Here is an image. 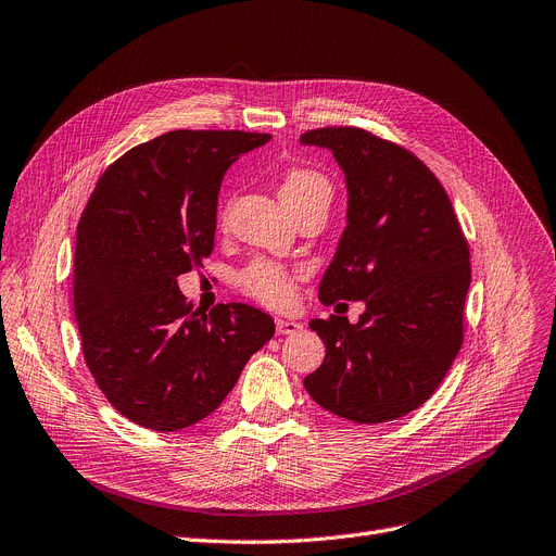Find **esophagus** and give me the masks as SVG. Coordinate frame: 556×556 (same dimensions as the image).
<instances>
[{
  "mask_svg": "<svg viewBox=\"0 0 556 556\" xmlns=\"http://www.w3.org/2000/svg\"><path fill=\"white\" fill-rule=\"evenodd\" d=\"M301 330V324L299 321H292V319H276V332L278 334H294Z\"/></svg>",
  "mask_w": 556,
  "mask_h": 556,
  "instance_id": "1",
  "label": "esophagus"
}]
</instances>
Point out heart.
Here are the masks:
<instances>
[{"mask_svg": "<svg viewBox=\"0 0 556 556\" xmlns=\"http://www.w3.org/2000/svg\"><path fill=\"white\" fill-rule=\"evenodd\" d=\"M278 192L292 213L301 205L314 201H324L328 205L332 201L330 180L307 167H289L280 178ZM296 280V271L287 269L282 264L271 260H253L240 271V276H237V285H240L244 294L271 307H285L294 299Z\"/></svg>", "mask_w": 556, "mask_h": 556, "instance_id": "obj_1", "label": "heart"}]
</instances>
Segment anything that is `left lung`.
I'll use <instances>...</instances> for the list:
<instances>
[{
  "label": "left lung",
  "mask_w": 556,
  "mask_h": 556,
  "mask_svg": "<svg viewBox=\"0 0 556 556\" xmlns=\"http://www.w3.org/2000/svg\"><path fill=\"white\" fill-rule=\"evenodd\" d=\"M326 147L346 174L349 226L321 280L324 305L364 301L346 316L312 319L326 359L303 384L324 409L387 422L426 403L464 341L470 253L439 178L401 144L364 128L301 136Z\"/></svg>",
  "instance_id": "left-lung-1"
}]
</instances>
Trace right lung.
Instances as JSON below:
<instances>
[{
  "label": "right lung",
  "mask_w": 556,
  "mask_h": 556,
  "mask_svg": "<svg viewBox=\"0 0 556 556\" xmlns=\"http://www.w3.org/2000/svg\"><path fill=\"white\" fill-rule=\"evenodd\" d=\"M247 130H169L126 151L97 180L76 228L74 314L97 387L155 432L213 414L274 337L247 303L199 316L176 278L213 253L217 194L242 153L269 142Z\"/></svg>",
  "instance_id": "1"
}]
</instances>
